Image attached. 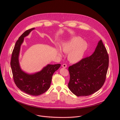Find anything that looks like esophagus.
<instances>
[{"instance_id": "esophagus-1", "label": "esophagus", "mask_w": 120, "mask_h": 120, "mask_svg": "<svg viewBox=\"0 0 120 120\" xmlns=\"http://www.w3.org/2000/svg\"><path fill=\"white\" fill-rule=\"evenodd\" d=\"M62 67H64V68H66L67 67V65L66 64H62Z\"/></svg>"}]
</instances>
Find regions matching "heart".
<instances>
[{
    "label": "heart",
    "mask_w": 120,
    "mask_h": 120,
    "mask_svg": "<svg viewBox=\"0 0 120 120\" xmlns=\"http://www.w3.org/2000/svg\"><path fill=\"white\" fill-rule=\"evenodd\" d=\"M87 44L82 41L78 37H75L63 44L62 49L64 52L68 53V59L72 63H76L81 61L87 49ZM57 53L59 56L62 53L58 49Z\"/></svg>",
    "instance_id": "heart-1"
}]
</instances>
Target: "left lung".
Masks as SVG:
<instances>
[{
    "label": "left lung",
    "mask_w": 120,
    "mask_h": 120,
    "mask_svg": "<svg viewBox=\"0 0 120 120\" xmlns=\"http://www.w3.org/2000/svg\"><path fill=\"white\" fill-rule=\"evenodd\" d=\"M109 66V56L101 40L94 53L68 68V88L77 96H86L98 91L104 85Z\"/></svg>",
    "instance_id": "left-lung-1"
}]
</instances>
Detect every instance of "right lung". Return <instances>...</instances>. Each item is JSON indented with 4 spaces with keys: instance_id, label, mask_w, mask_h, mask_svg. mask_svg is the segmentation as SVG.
<instances>
[{
    "instance_id": "add662e5",
    "label": "right lung",
    "mask_w": 120,
    "mask_h": 120,
    "mask_svg": "<svg viewBox=\"0 0 120 120\" xmlns=\"http://www.w3.org/2000/svg\"><path fill=\"white\" fill-rule=\"evenodd\" d=\"M35 29L32 28L26 31L17 40L12 52L10 65L16 86L27 94L38 96L44 94L49 88L53 75L59 69L61 64H47L41 71L34 74H28L21 70L19 60L20 46L24 38Z\"/></svg>"
}]
</instances>
